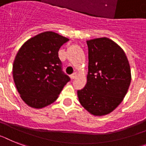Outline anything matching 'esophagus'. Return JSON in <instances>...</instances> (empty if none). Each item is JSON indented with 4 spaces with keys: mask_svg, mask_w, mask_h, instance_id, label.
Returning a JSON list of instances; mask_svg holds the SVG:
<instances>
[{
    "mask_svg": "<svg viewBox=\"0 0 146 146\" xmlns=\"http://www.w3.org/2000/svg\"><path fill=\"white\" fill-rule=\"evenodd\" d=\"M76 76H77V73H73V74H71V75H70V78L72 79H74L75 78H76Z\"/></svg>",
    "mask_w": 146,
    "mask_h": 146,
    "instance_id": "esophagus-1",
    "label": "esophagus"
}]
</instances>
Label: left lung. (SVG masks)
<instances>
[{
	"instance_id": "obj_1",
	"label": "left lung",
	"mask_w": 146,
	"mask_h": 146,
	"mask_svg": "<svg viewBox=\"0 0 146 146\" xmlns=\"http://www.w3.org/2000/svg\"><path fill=\"white\" fill-rule=\"evenodd\" d=\"M87 44V83L77 95L85 110L100 117L112 112L122 102L131 84V68L123 50L110 38L91 39Z\"/></svg>"
}]
</instances>
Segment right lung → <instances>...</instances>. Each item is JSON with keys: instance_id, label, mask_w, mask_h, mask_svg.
<instances>
[{"instance_id": "obj_1", "label": "right lung", "mask_w": 146, "mask_h": 146, "mask_svg": "<svg viewBox=\"0 0 146 146\" xmlns=\"http://www.w3.org/2000/svg\"><path fill=\"white\" fill-rule=\"evenodd\" d=\"M69 41L54 32L38 34L26 41L13 66L14 82L28 106L42 108L54 102L70 79L62 70L58 50Z\"/></svg>"}]
</instances>
